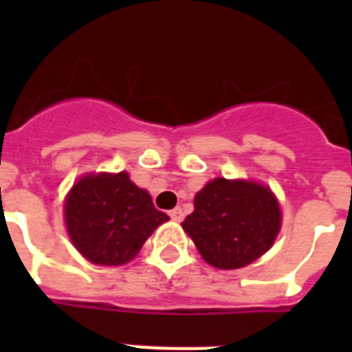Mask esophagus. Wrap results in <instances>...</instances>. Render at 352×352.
Instances as JSON below:
<instances>
[{"label": "esophagus", "mask_w": 352, "mask_h": 352, "mask_svg": "<svg viewBox=\"0 0 352 352\" xmlns=\"http://www.w3.org/2000/svg\"><path fill=\"white\" fill-rule=\"evenodd\" d=\"M170 217H171V219H173V221H177V223H179V221L184 219V212H182L181 208H173V210H171V212H170Z\"/></svg>", "instance_id": "34e87169"}]
</instances>
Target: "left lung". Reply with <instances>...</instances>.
<instances>
[{"label": "left lung", "instance_id": "left-lung-1", "mask_svg": "<svg viewBox=\"0 0 352 352\" xmlns=\"http://www.w3.org/2000/svg\"><path fill=\"white\" fill-rule=\"evenodd\" d=\"M182 228L208 265L221 270L243 268L274 245L281 210L270 188L254 181L217 177L193 199Z\"/></svg>", "mask_w": 352, "mask_h": 352}]
</instances>
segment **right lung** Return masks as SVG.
I'll return each instance as SVG.
<instances>
[{
  "label": "right lung",
  "instance_id": "add662e5",
  "mask_svg": "<svg viewBox=\"0 0 352 352\" xmlns=\"http://www.w3.org/2000/svg\"><path fill=\"white\" fill-rule=\"evenodd\" d=\"M63 212L74 248L104 267L131 261L155 228L170 219L126 171L78 179L65 197Z\"/></svg>",
  "mask_w": 352,
  "mask_h": 352
}]
</instances>
